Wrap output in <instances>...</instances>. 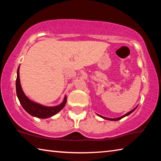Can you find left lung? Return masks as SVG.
<instances>
[{
  "mask_svg": "<svg viewBox=\"0 0 161 161\" xmlns=\"http://www.w3.org/2000/svg\"><path fill=\"white\" fill-rule=\"evenodd\" d=\"M137 108V107H136V108H133V110H131L130 111H129V112H128L127 114H125V115H124V116H121V117H119V118H116V119H110V118H107V117H104V116H100V115H99V114H98V115H99L100 117H102V118H103V119H107V120H110V121H118V120H120V119H123L124 117H125V116H129V114H131L133 111H134L136 108Z\"/></svg>",
  "mask_w": 161,
  "mask_h": 161,
  "instance_id": "left-lung-1",
  "label": "left lung"
}]
</instances>
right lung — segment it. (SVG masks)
I'll use <instances>...</instances> for the list:
<instances>
[{
    "label": "right lung",
    "instance_id": "right-lung-1",
    "mask_svg": "<svg viewBox=\"0 0 161 161\" xmlns=\"http://www.w3.org/2000/svg\"><path fill=\"white\" fill-rule=\"evenodd\" d=\"M19 69L20 66L18 68L17 71V79H16V93L19 99V102L21 103L22 107H23L27 112L31 116L37 117L40 119H47L50 117L55 115L59 111H60L66 104L67 102V97H64V99L62 103L56 106V107H45L34 102L29 99L28 97L25 96L24 92L22 89L20 81V75H19Z\"/></svg>",
    "mask_w": 161,
    "mask_h": 161
}]
</instances>
